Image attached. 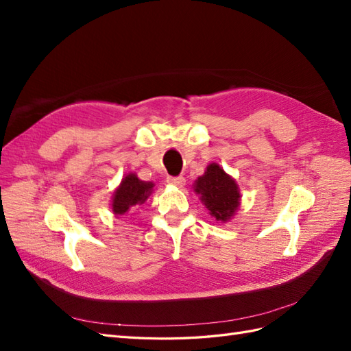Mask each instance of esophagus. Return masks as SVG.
I'll use <instances>...</instances> for the list:
<instances>
[{"instance_id": "34e87169", "label": "esophagus", "mask_w": 351, "mask_h": 351, "mask_svg": "<svg viewBox=\"0 0 351 351\" xmlns=\"http://www.w3.org/2000/svg\"><path fill=\"white\" fill-rule=\"evenodd\" d=\"M167 183L168 184H173V186H176L178 189H182L186 184V180L182 176H180V177H168L167 178Z\"/></svg>"}]
</instances>
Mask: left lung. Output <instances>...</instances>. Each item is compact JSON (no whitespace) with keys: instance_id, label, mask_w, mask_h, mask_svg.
I'll return each instance as SVG.
<instances>
[{"instance_id":"1","label":"left lung","mask_w":351,"mask_h":351,"mask_svg":"<svg viewBox=\"0 0 351 351\" xmlns=\"http://www.w3.org/2000/svg\"><path fill=\"white\" fill-rule=\"evenodd\" d=\"M193 190L209 210V215L222 224H226L237 214L241 204L239 184L219 164L210 162L204 176L197 177L193 183Z\"/></svg>"}]
</instances>
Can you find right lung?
I'll list each match as a JSON object with an SVG mask.
<instances>
[{"label": "right lung", "mask_w": 351, "mask_h": 351, "mask_svg": "<svg viewBox=\"0 0 351 351\" xmlns=\"http://www.w3.org/2000/svg\"><path fill=\"white\" fill-rule=\"evenodd\" d=\"M154 187L152 182H143L136 173L125 174L111 197V209L115 218L129 217L136 206L145 204L152 195Z\"/></svg>", "instance_id": "1"}]
</instances>
